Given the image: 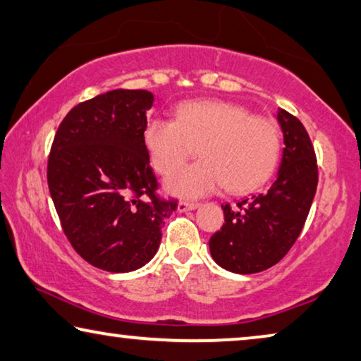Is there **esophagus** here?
<instances>
[{
  "label": "esophagus",
  "mask_w": 361,
  "mask_h": 361,
  "mask_svg": "<svg viewBox=\"0 0 361 361\" xmlns=\"http://www.w3.org/2000/svg\"><path fill=\"white\" fill-rule=\"evenodd\" d=\"M199 207V202H191V201H180L178 202V212H186V211H195Z\"/></svg>",
  "instance_id": "34e87169"
}]
</instances>
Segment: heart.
<instances>
[{
    "mask_svg": "<svg viewBox=\"0 0 361 361\" xmlns=\"http://www.w3.org/2000/svg\"><path fill=\"white\" fill-rule=\"evenodd\" d=\"M150 162L170 175L200 147L199 163L171 175L170 195L201 197L225 186L248 192L264 185L282 150L276 123L225 100H192L178 106L175 120L152 118L142 133Z\"/></svg>",
    "mask_w": 361,
    "mask_h": 361,
    "instance_id": "b5f03b06",
    "label": "heart"
}]
</instances>
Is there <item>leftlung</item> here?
I'll use <instances>...</instances> for the list:
<instances>
[{"mask_svg":"<svg viewBox=\"0 0 361 361\" xmlns=\"http://www.w3.org/2000/svg\"><path fill=\"white\" fill-rule=\"evenodd\" d=\"M277 120L285 144L277 180L235 209L222 206L225 224L209 240L212 259L230 272L256 274L277 264L303 230L316 195L318 165L308 133L282 109Z\"/></svg>","mask_w":361,"mask_h":361,"instance_id":"obj_1","label":"left lung"}]
</instances>
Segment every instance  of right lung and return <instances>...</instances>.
Masks as SVG:
<instances>
[{"label":"right lung","instance_id":"right-lung-1","mask_svg":"<svg viewBox=\"0 0 361 361\" xmlns=\"http://www.w3.org/2000/svg\"><path fill=\"white\" fill-rule=\"evenodd\" d=\"M149 90L116 89L64 116L48 155L47 180L63 232L78 255L109 272L152 259L176 201L157 195L142 133Z\"/></svg>","mask_w":361,"mask_h":361}]
</instances>
